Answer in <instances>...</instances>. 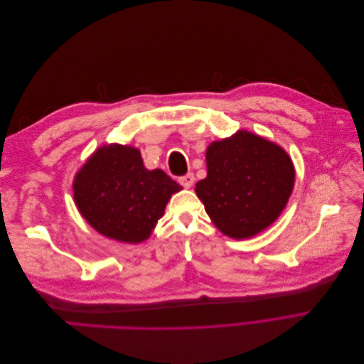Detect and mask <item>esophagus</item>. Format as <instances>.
Returning a JSON list of instances; mask_svg holds the SVG:
<instances>
[{
    "mask_svg": "<svg viewBox=\"0 0 364 364\" xmlns=\"http://www.w3.org/2000/svg\"><path fill=\"white\" fill-rule=\"evenodd\" d=\"M179 183L182 186H185V188H191L193 183H194V174L193 173H188L182 176V178H179Z\"/></svg>",
    "mask_w": 364,
    "mask_h": 364,
    "instance_id": "34e87169",
    "label": "esophagus"
}]
</instances>
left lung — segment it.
Masks as SVG:
<instances>
[{"instance_id":"obj_1","label":"left lung","mask_w":364,"mask_h":364,"mask_svg":"<svg viewBox=\"0 0 364 364\" xmlns=\"http://www.w3.org/2000/svg\"><path fill=\"white\" fill-rule=\"evenodd\" d=\"M206 167L196 194L220 232L235 240L269 228L293 191L294 167L287 151L247 130L211 142Z\"/></svg>"}]
</instances>
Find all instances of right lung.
Returning a JSON list of instances; mask_svg holds the SVG:
<instances>
[{
  "label": "right lung",
  "instance_id": "right-lung-1",
  "mask_svg": "<svg viewBox=\"0 0 364 364\" xmlns=\"http://www.w3.org/2000/svg\"><path fill=\"white\" fill-rule=\"evenodd\" d=\"M182 190L162 170H147L138 149H97L77 171L73 191L79 213L97 232L136 245L150 237L165 206Z\"/></svg>",
  "mask_w": 364,
  "mask_h": 364
}]
</instances>
